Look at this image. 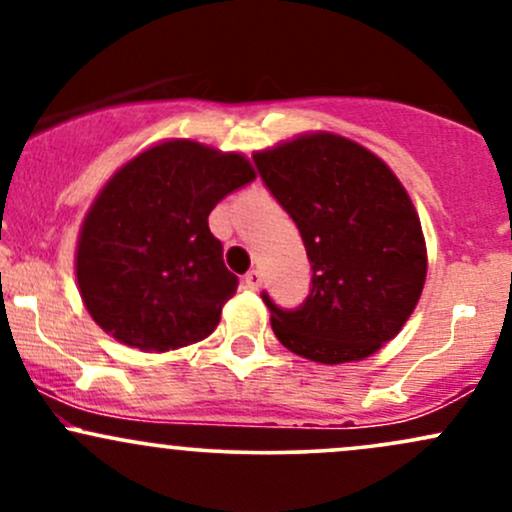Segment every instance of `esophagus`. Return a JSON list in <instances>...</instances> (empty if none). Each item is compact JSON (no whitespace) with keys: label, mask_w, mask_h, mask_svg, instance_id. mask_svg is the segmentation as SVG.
<instances>
[{"label":"esophagus","mask_w":512,"mask_h":512,"mask_svg":"<svg viewBox=\"0 0 512 512\" xmlns=\"http://www.w3.org/2000/svg\"><path fill=\"white\" fill-rule=\"evenodd\" d=\"M243 284H245V289H250V291H257V289H260V286H262V274L257 272V269H250V272L245 274Z\"/></svg>","instance_id":"1"}]
</instances>
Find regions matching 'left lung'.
Wrapping results in <instances>:
<instances>
[{
    "instance_id": "obj_1",
    "label": "left lung",
    "mask_w": 512,
    "mask_h": 512,
    "mask_svg": "<svg viewBox=\"0 0 512 512\" xmlns=\"http://www.w3.org/2000/svg\"><path fill=\"white\" fill-rule=\"evenodd\" d=\"M257 173L301 231L308 298L293 310L267 293L272 330L315 363L361 361L414 313L426 281V243L397 175L361 144L303 134L252 156Z\"/></svg>"
}]
</instances>
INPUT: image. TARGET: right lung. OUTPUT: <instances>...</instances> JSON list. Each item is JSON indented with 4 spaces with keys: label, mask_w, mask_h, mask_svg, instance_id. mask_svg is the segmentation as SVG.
I'll return each mask as SVG.
<instances>
[{
    "label": "right lung",
    "mask_w": 512,
    "mask_h": 512,
    "mask_svg": "<svg viewBox=\"0 0 512 512\" xmlns=\"http://www.w3.org/2000/svg\"><path fill=\"white\" fill-rule=\"evenodd\" d=\"M250 180L248 158L190 139L151 146L117 170L76 245V281L96 325L139 351L209 337L238 289L209 214Z\"/></svg>",
    "instance_id": "add662e5"
}]
</instances>
